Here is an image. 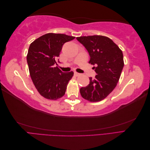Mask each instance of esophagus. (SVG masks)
<instances>
[{
	"mask_svg": "<svg viewBox=\"0 0 150 150\" xmlns=\"http://www.w3.org/2000/svg\"><path fill=\"white\" fill-rule=\"evenodd\" d=\"M74 75H75L76 76H79L81 75V74H80V73H78V72H74Z\"/></svg>",
	"mask_w": 150,
	"mask_h": 150,
	"instance_id": "obj_1",
	"label": "esophagus"
}]
</instances>
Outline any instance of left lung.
Here are the masks:
<instances>
[{
	"instance_id": "8db88e82",
	"label": "left lung",
	"mask_w": 150,
	"mask_h": 150,
	"mask_svg": "<svg viewBox=\"0 0 150 150\" xmlns=\"http://www.w3.org/2000/svg\"><path fill=\"white\" fill-rule=\"evenodd\" d=\"M87 49L89 63L95 66L97 75L89 78V84L80 89L81 96L90 102L100 101L115 88L124 66L123 54L119 47L106 36L89 35L76 38Z\"/></svg>"
}]
</instances>
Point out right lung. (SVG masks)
Listing matches in <instances>:
<instances>
[{"label": "right lung", "instance_id": "add662e5", "mask_svg": "<svg viewBox=\"0 0 150 150\" xmlns=\"http://www.w3.org/2000/svg\"><path fill=\"white\" fill-rule=\"evenodd\" d=\"M74 38L63 34L48 33L30 44L27 55L29 73L35 87L44 98L56 100L65 94L74 72H62L54 64L63 44Z\"/></svg>", "mask_w": 150, "mask_h": 150}]
</instances>
